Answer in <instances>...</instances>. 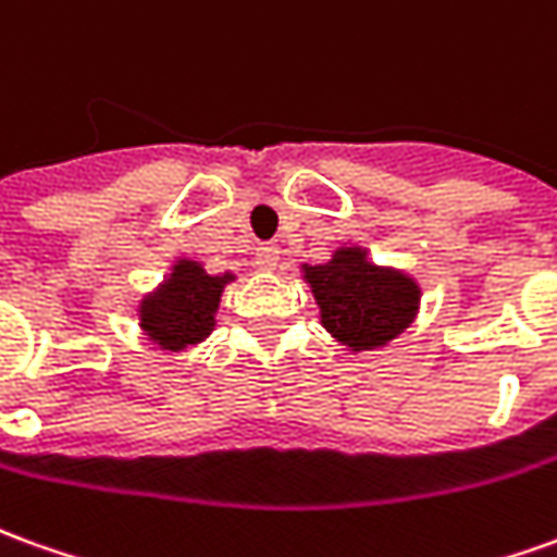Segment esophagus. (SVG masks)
I'll list each match as a JSON object with an SVG mask.
<instances>
[{"label":"esophagus","instance_id":"esophagus-1","mask_svg":"<svg viewBox=\"0 0 557 557\" xmlns=\"http://www.w3.org/2000/svg\"><path fill=\"white\" fill-rule=\"evenodd\" d=\"M256 265L262 271H274L280 265V247L277 244H262L256 247Z\"/></svg>","mask_w":557,"mask_h":557}]
</instances>
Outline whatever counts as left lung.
<instances>
[{
    "label": "left lung",
    "mask_w": 557,
    "mask_h": 557,
    "mask_svg": "<svg viewBox=\"0 0 557 557\" xmlns=\"http://www.w3.org/2000/svg\"><path fill=\"white\" fill-rule=\"evenodd\" d=\"M319 307V322L352 356L383 349L413 325L422 283L395 265H376L361 244H344L322 265H301Z\"/></svg>",
    "instance_id": "left-lung-1"
}]
</instances>
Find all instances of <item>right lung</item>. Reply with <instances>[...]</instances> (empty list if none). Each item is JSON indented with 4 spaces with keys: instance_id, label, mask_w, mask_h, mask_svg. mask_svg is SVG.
<instances>
[{
    "instance_id": "add662e5",
    "label": "right lung",
    "mask_w": 557,
    "mask_h": 557,
    "mask_svg": "<svg viewBox=\"0 0 557 557\" xmlns=\"http://www.w3.org/2000/svg\"><path fill=\"white\" fill-rule=\"evenodd\" d=\"M235 280L238 274H211L189 256L171 259L169 277L138 301V329L153 349L186 352L211 337L225 286Z\"/></svg>"
}]
</instances>
